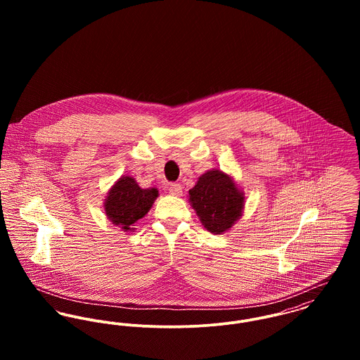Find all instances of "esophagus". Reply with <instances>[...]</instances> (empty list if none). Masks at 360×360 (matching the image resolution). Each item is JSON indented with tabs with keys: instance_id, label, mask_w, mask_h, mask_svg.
<instances>
[{
	"instance_id": "34e87169",
	"label": "esophagus",
	"mask_w": 360,
	"mask_h": 360,
	"mask_svg": "<svg viewBox=\"0 0 360 360\" xmlns=\"http://www.w3.org/2000/svg\"><path fill=\"white\" fill-rule=\"evenodd\" d=\"M169 193H170L172 195H174V197H180V195L183 194V187H181V184H179V183H172V184H169Z\"/></svg>"
}]
</instances>
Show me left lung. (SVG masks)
I'll list each match as a JSON object with an SVG mask.
<instances>
[{"label":"left lung","instance_id":"left-lung-1","mask_svg":"<svg viewBox=\"0 0 360 360\" xmlns=\"http://www.w3.org/2000/svg\"><path fill=\"white\" fill-rule=\"evenodd\" d=\"M188 201L207 231L223 234L243 216L245 195L231 176L212 169L188 191Z\"/></svg>","mask_w":360,"mask_h":360}]
</instances>
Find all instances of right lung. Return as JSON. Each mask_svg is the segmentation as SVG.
<instances>
[{"mask_svg": "<svg viewBox=\"0 0 360 360\" xmlns=\"http://www.w3.org/2000/svg\"><path fill=\"white\" fill-rule=\"evenodd\" d=\"M158 195L156 188H141L131 176H122L108 191L105 214L123 231H133L134 223L150 212Z\"/></svg>", "mask_w": 360, "mask_h": 360, "instance_id": "right-lung-1", "label": "right lung"}]
</instances>
